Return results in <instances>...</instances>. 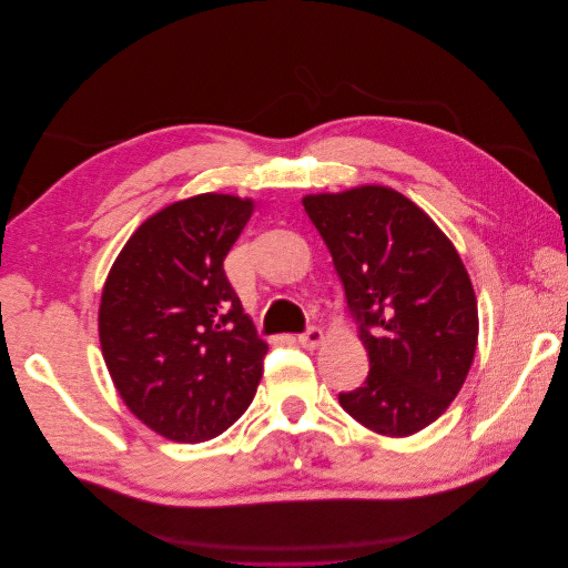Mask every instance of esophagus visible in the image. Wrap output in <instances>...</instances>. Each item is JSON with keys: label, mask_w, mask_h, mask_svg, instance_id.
Here are the masks:
<instances>
[{"label": "esophagus", "mask_w": 568, "mask_h": 568, "mask_svg": "<svg viewBox=\"0 0 568 568\" xmlns=\"http://www.w3.org/2000/svg\"><path fill=\"white\" fill-rule=\"evenodd\" d=\"M298 343L303 348H317L324 343V332L320 329V326H307V329L303 334H298Z\"/></svg>", "instance_id": "obj_1"}]
</instances>
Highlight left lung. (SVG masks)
I'll return each mask as SVG.
<instances>
[{"mask_svg": "<svg viewBox=\"0 0 568 568\" xmlns=\"http://www.w3.org/2000/svg\"><path fill=\"white\" fill-rule=\"evenodd\" d=\"M369 355L341 407L384 436H409L455 400L474 363L478 307L459 253L434 220L388 186L303 199Z\"/></svg>", "mask_w": 568, "mask_h": 568, "instance_id": "left-lung-1", "label": "left lung"}]
</instances>
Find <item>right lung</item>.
Wrapping results in <instances>:
<instances>
[{
	"label": "right lung",
	"mask_w": 568,
	"mask_h": 568,
	"mask_svg": "<svg viewBox=\"0 0 568 568\" xmlns=\"http://www.w3.org/2000/svg\"><path fill=\"white\" fill-rule=\"evenodd\" d=\"M253 201L201 194L151 215L120 251L99 307L111 379L153 432L201 443L251 405L267 343L232 288L225 257Z\"/></svg>",
	"instance_id": "obj_1"
}]
</instances>
